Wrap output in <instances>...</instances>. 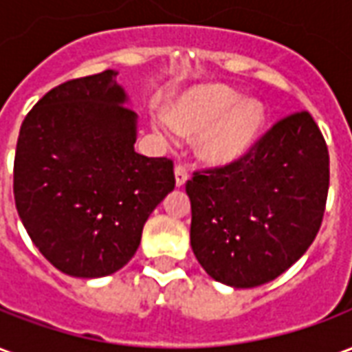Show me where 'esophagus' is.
Listing matches in <instances>:
<instances>
[{
	"label": "esophagus",
	"instance_id": "esophagus-1",
	"mask_svg": "<svg viewBox=\"0 0 352 352\" xmlns=\"http://www.w3.org/2000/svg\"><path fill=\"white\" fill-rule=\"evenodd\" d=\"M188 168L184 164H177L175 166V183L177 186H184V183L188 181Z\"/></svg>",
	"mask_w": 352,
	"mask_h": 352
}]
</instances>
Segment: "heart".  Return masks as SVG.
<instances>
[{"instance_id": "obj_1", "label": "heart", "mask_w": 352, "mask_h": 352, "mask_svg": "<svg viewBox=\"0 0 352 352\" xmlns=\"http://www.w3.org/2000/svg\"><path fill=\"white\" fill-rule=\"evenodd\" d=\"M264 107L256 100L243 101V96L222 85L199 87L184 94L173 105V118L156 113L154 128L164 138L179 133H203L199 153L213 164H228L241 158L264 126Z\"/></svg>"}]
</instances>
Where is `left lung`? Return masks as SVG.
Here are the masks:
<instances>
[{"label": "left lung", "instance_id": "obj_1", "mask_svg": "<svg viewBox=\"0 0 352 352\" xmlns=\"http://www.w3.org/2000/svg\"><path fill=\"white\" fill-rule=\"evenodd\" d=\"M328 184L330 156L317 122L309 111L285 116L241 158L186 181L192 251L219 283H270L317 237Z\"/></svg>", "mask_w": 352, "mask_h": 352}]
</instances>
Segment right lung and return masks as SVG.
<instances>
[{"label":"right lung","instance_id":"obj_1","mask_svg":"<svg viewBox=\"0 0 352 352\" xmlns=\"http://www.w3.org/2000/svg\"><path fill=\"white\" fill-rule=\"evenodd\" d=\"M113 69L58 85L20 126L12 192L45 258L73 277L128 264L154 207L175 188L173 162L133 151L138 115Z\"/></svg>","mask_w":352,"mask_h":352}]
</instances>
